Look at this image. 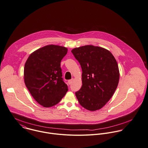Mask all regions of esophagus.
<instances>
[{
  "label": "esophagus",
  "instance_id": "obj_1",
  "mask_svg": "<svg viewBox=\"0 0 148 148\" xmlns=\"http://www.w3.org/2000/svg\"><path fill=\"white\" fill-rule=\"evenodd\" d=\"M73 81H74V79H73V78H72V79H70V80H69V81H68L69 84H71L72 83V82H73Z\"/></svg>",
  "mask_w": 148,
  "mask_h": 148
}]
</instances>
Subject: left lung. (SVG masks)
I'll return each instance as SVG.
<instances>
[{"label":"left lung","mask_w":148,"mask_h":148,"mask_svg":"<svg viewBox=\"0 0 148 148\" xmlns=\"http://www.w3.org/2000/svg\"><path fill=\"white\" fill-rule=\"evenodd\" d=\"M82 70V86L75 92L79 104L90 111L101 109L113 96L120 73L115 57L107 49L85 45L71 50Z\"/></svg>","instance_id":"8db88e82"}]
</instances>
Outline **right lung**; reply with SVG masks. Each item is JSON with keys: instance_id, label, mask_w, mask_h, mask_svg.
Masks as SVG:
<instances>
[{"instance_id": "right-lung-1", "label": "right lung", "mask_w": 148, "mask_h": 148, "mask_svg": "<svg viewBox=\"0 0 148 148\" xmlns=\"http://www.w3.org/2000/svg\"><path fill=\"white\" fill-rule=\"evenodd\" d=\"M67 52L64 47L48 45L33 51L25 64V86L33 98L44 107L58 104L68 91L60 67Z\"/></svg>"}]
</instances>
